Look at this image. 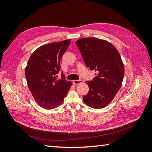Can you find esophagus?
Instances as JSON below:
<instances>
[{
	"label": "esophagus",
	"mask_w": 152,
	"mask_h": 152,
	"mask_svg": "<svg viewBox=\"0 0 152 152\" xmlns=\"http://www.w3.org/2000/svg\"><path fill=\"white\" fill-rule=\"evenodd\" d=\"M82 82V80L81 79H79V80H75L73 81V84H74V85H75V86H77V85H79V84H81Z\"/></svg>",
	"instance_id": "obj_1"
}]
</instances>
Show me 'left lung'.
Instances as JSON below:
<instances>
[{
	"mask_svg": "<svg viewBox=\"0 0 152 152\" xmlns=\"http://www.w3.org/2000/svg\"><path fill=\"white\" fill-rule=\"evenodd\" d=\"M86 65L97 72L91 81H86L89 91L83 96L85 104L100 109L111 103L122 86L124 66L117 49L107 40L94 37L76 42Z\"/></svg>",
	"mask_w": 152,
	"mask_h": 152,
	"instance_id": "8db88e82",
	"label": "left lung"
}]
</instances>
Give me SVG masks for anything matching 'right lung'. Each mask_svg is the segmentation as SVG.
I'll return each instance as SVG.
<instances>
[{
    "instance_id": "add662e5",
    "label": "right lung",
    "mask_w": 152,
    "mask_h": 152,
    "mask_svg": "<svg viewBox=\"0 0 152 152\" xmlns=\"http://www.w3.org/2000/svg\"><path fill=\"white\" fill-rule=\"evenodd\" d=\"M71 40L45 44L30 56L25 68V77L32 96L41 107L51 110L63 102L72 86L61 72L58 79L60 60Z\"/></svg>"
}]
</instances>
